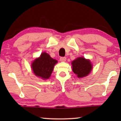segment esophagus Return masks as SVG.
Listing matches in <instances>:
<instances>
[{
  "label": "esophagus",
  "mask_w": 121,
  "mask_h": 121,
  "mask_svg": "<svg viewBox=\"0 0 121 121\" xmlns=\"http://www.w3.org/2000/svg\"><path fill=\"white\" fill-rule=\"evenodd\" d=\"M66 58L65 57H61L60 59V60L62 62H64L66 61Z\"/></svg>",
  "instance_id": "34e87169"
}]
</instances>
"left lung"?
Wrapping results in <instances>:
<instances>
[{
	"instance_id": "obj_1",
	"label": "left lung",
	"mask_w": 121,
	"mask_h": 121,
	"mask_svg": "<svg viewBox=\"0 0 121 121\" xmlns=\"http://www.w3.org/2000/svg\"><path fill=\"white\" fill-rule=\"evenodd\" d=\"M72 69L78 78L84 77L89 74L92 65L89 60L83 57H78L72 62Z\"/></svg>"
}]
</instances>
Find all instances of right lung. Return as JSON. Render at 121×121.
<instances>
[{
  "label": "right lung",
  "instance_id": "right-lung-1",
  "mask_svg": "<svg viewBox=\"0 0 121 121\" xmlns=\"http://www.w3.org/2000/svg\"><path fill=\"white\" fill-rule=\"evenodd\" d=\"M57 62L47 53H42L40 57L32 64V68L35 74L43 79H48L52 74L53 67Z\"/></svg>",
  "mask_w": 121,
  "mask_h": 121
}]
</instances>
